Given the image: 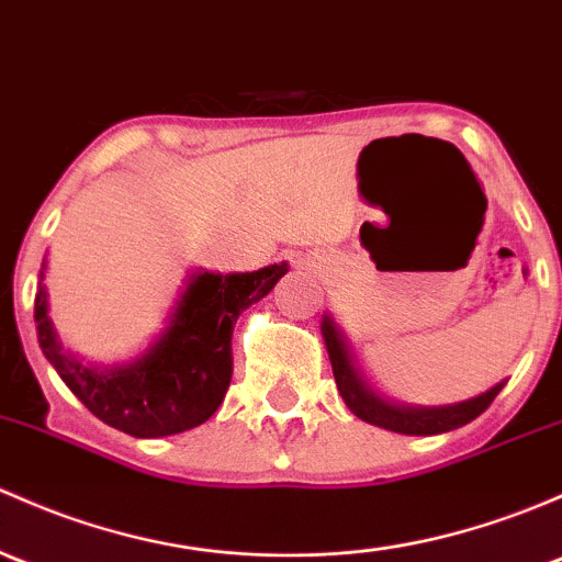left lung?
<instances>
[{
  "mask_svg": "<svg viewBox=\"0 0 562 562\" xmlns=\"http://www.w3.org/2000/svg\"><path fill=\"white\" fill-rule=\"evenodd\" d=\"M321 330H323V341H326V350L330 358V369H334L336 387H339L347 409H350L356 417H360L363 423L393 430V434L434 436V434H447V430L460 428V425L476 420V417L493 404V398L501 393V387L506 385L504 380L498 382V385L484 390V393L474 395V398L458 401V404H445V406L398 404V401H390L385 395H380L369 385V382H366V376L360 374V369L356 366V358H352L350 341H347L345 330L336 326L330 312L323 315Z\"/></svg>",
  "mask_w": 562,
  "mask_h": 562,
  "instance_id": "8db88e82",
  "label": "left lung"
}]
</instances>
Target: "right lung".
<instances>
[{
  "label": "right lung",
  "instance_id": "right-lung-1",
  "mask_svg": "<svg viewBox=\"0 0 562 562\" xmlns=\"http://www.w3.org/2000/svg\"><path fill=\"white\" fill-rule=\"evenodd\" d=\"M45 271L47 261L34 296L43 356L91 415L137 439H158L196 428L215 415L232 382L234 323L277 285L288 261L232 274L191 271L161 334L139 356L108 366L82 363L64 350L47 315Z\"/></svg>",
  "mask_w": 562,
  "mask_h": 562
}]
</instances>
